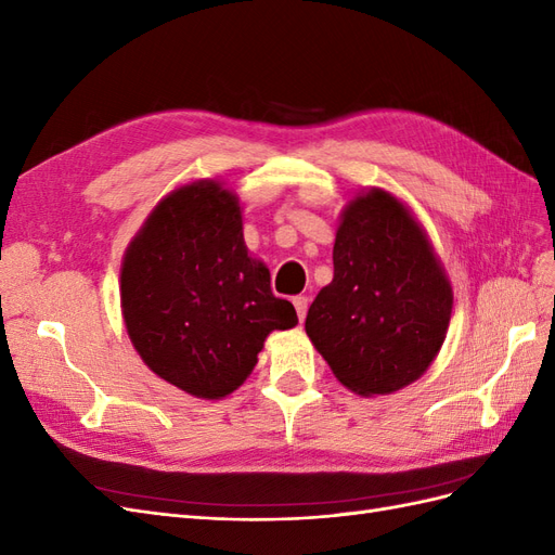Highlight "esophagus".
<instances>
[{
    "label": "esophagus",
    "mask_w": 555,
    "mask_h": 555,
    "mask_svg": "<svg viewBox=\"0 0 555 555\" xmlns=\"http://www.w3.org/2000/svg\"><path fill=\"white\" fill-rule=\"evenodd\" d=\"M294 308H296V314H298V322H304L306 314H308V296H296Z\"/></svg>",
    "instance_id": "obj_1"
}]
</instances>
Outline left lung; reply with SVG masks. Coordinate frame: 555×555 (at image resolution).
Wrapping results in <instances>:
<instances>
[{
	"label": "left lung",
	"instance_id": "obj_1",
	"mask_svg": "<svg viewBox=\"0 0 555 555\" xmlns=\"http://www.w3.org/2000/svg\"><path fill=\"white\" fill-rule=\"evenodd\" d=\"M453 292L424 227L373 188L345 206L333 282L317 294L306 333L333 375L359 396L422 377L447 338Z\"/></svg>",
	"mask_w": 555,
	"mask_h": 555
}]
</instances>
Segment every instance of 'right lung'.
<instances>
[{
	"mask_svg": "<svg viewBox=\"0 0 555 555\" xmlns=\"http://www.w3.org/2000/svg\"><path fill=\"white\" fill-rule=\"evenodd\" d=\"M120 300L150 371L206 400L236 391L268 333L298 324L249 257L238 196L217 180L182 184L147 215L125 251Z\"/></svg>",
	"mask_w": 555,
	"mask_h": 555,
	"instance_id": "right-lung-1",
	"label": "right lung"
}]
</instances>
